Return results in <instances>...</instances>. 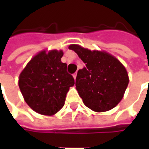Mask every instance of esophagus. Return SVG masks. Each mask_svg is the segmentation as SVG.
<instances>
[{
  "instance_id": "obj_1",
  "label": "esophagus",
  "mask_w": 149,
  "mask_h": 149,
  "mask_svg": "<svg viewBox=\"0 0 149 149\" xmlns=\"http://www.w3.org/2000/svg\"><path fill=\"white\" fill-rule=\"evenodd\" d=\"M77 72H75L74 74H73V77H74L75 80H76V78H77Z\"/></svg>"
}]
</instances>
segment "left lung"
<instances>
[{
	"mask_svg": "<svg viewBox=\"0 0 149 149\" xmlns=\"http://www.w3.org/2000/svg\"><path fill=\"white\" fill-rule=\"evenodd\" d=\"M85 64L79 69L76 88L84 104L94 112L112 109L122 100L129 79L125 66L115 56L104 51L69 45Z\"/></svg>",
	"mask_w": 149,
	"mask_h": 149,
	"instance_id": "1",
	"label": "left lung"
}]
</instances>
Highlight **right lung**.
<instances>
[{
  "mask_svg": "<svg viewBox=\"0 0 149 149\" xmlns=\"http://www.w3.org/2000/svg\"><path fill=\"white\" fill-rule=\"evenodd\" d=\"M61 50H45L34 56L21 72L19 88L25 102L41 115L52 116L64 106L66 94L75 84L62 63Z\"/></svg>",
  "mask_w": 149,
  "mask_h": 149,
  "instance_id": "1",
  "label": "right lung"
}]
</instances>
